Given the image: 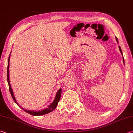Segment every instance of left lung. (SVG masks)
Wrapping results in <instances>:
<instances>
[{
	"label": "left lung",
	"mask_w": 133,
	"mask_h": 133,
	"mask_svg": "<svg viewBox=\"0 0 133 133\" xmlns=\"http://www.w3.org/2000/svg\"><path fill=\"white\" fill-rule=\"evenodd\" d=\"M116 41H117V42L118 43V38H117V37H116ZM119 50H120V51H121V52L122 55H123V54H122V49H121V46H119ZM123 63H124V61L123 56Z\"/></svg>",
	"instance_id": "8db88e82"
}]
</instances>
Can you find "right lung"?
Instances as JSON below:
<instances>
[{
  "label": "right lung",
  "mask_w": 133,
  "mask_h": 133,
  "mask_svg": "<svg viewBox=\"0 0 133 133\" xmlns=\"http://www.w3.org/2000/svg\"><path fill=\"white\" fill-rule=\"evenodd\" d=\"M10 55L9 57V59H8V65H7V82L8 84H9V90H10V92L11 93V95L12 96V99L14 100V102L17 104L19 107L20 108H21V107H20L19 105L18 104V103L16 101V99H15V96L14 95V93H13L12 89L11 87V84H10V79H9V62H10ZM61 94H62V89H59V90L57 92L56 95L55 96V98L54 100V101L50 105H49L48 108H46L45 109H44V110H42L41 111H29V110H25L24 108H21L23 111H25L26 112H27L28 114H30V115H32L34 116H40V115H45V114H48L49 112H51V111H52L54 110L55 109L57 105L58 104V103L59 101L60 98H61Z\"/></svg>",
  "instance_id": "add662e5"
}]
</instances>
